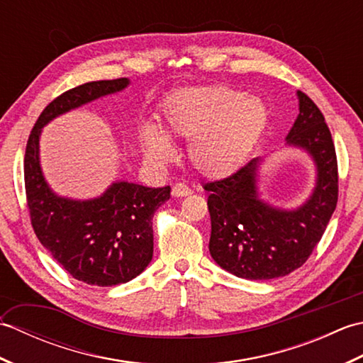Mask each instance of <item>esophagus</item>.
<instances>
[{
    "label": "esophagus",
    "instance_id": "34e87169",
    "mask_svg": "<svg viewBox=\"0 0 363 363\" xmlns=\"http://www.w3.org/2000/svg\"><path fill=\"white\" fill-rule=\"evenodd\" d=\"M172 195L174 198H182V196H189L191 195V190L186 186V184H174L172 189Z\"/></svg>",
    "mask_w": 363,
    "mask_h": 363
}]
</instances>
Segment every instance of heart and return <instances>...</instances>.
I'll list each match as a JSON object with an SVG mask.
<instances>
[{
  "instance_id": "heart-1",
  "label": "heart",
  "mask_w": 363,
  "mask_h": 363,
  "mask_svg": "<svg viewBox=\"0 0 363 363\" xmlns=\"http://www.w3.org/2000/svg\"><path fill=\"white\" fill-rule=\"evenodd\" d=\"M268 123L257 96L226 86L179 89L160 107V127L142 128L146 159L162 165L174 156L170 137L186 138L189 157L199 173L223 177L240 167L256 148Z\"/></svg>"
}]
</instances>
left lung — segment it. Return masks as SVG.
Listing matches in <instances>:
<instances>
[{"label": "left lung", "mask_w": 363, "mask_h": 363, "mask_svg": "<svg viewBox=\"0 0 363 363\" xmlns=\"http://www.w3.org/2000/svg\"><path fill=\"white\" fill-rule=\"evenodd\" d=\"M299 113L285 145L307 152L315 165V187L295 209H282L259 195L262 159H252L221 181L204 184L211 213L209 251L237 277L274 279L309 259L325 234L338 198L337 156L325 117L312 99L296 91Z\"/></svg>", "instance_id": "1"}]
</instances>
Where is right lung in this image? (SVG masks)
I'll list each match as a JSON object with an SVG mask.
<instances>
[{"instance_id": "add662e5", "label": "right lung", "mask_w": 363, "mask_h": 363, "mask_svg": "<svg viewBox=\"0 0 363 363\" xmlns=\"http://www.w3.org/2000/svg\"><path fill=\"white\" fill-rule=\"evenodd\" d=\"M129 84L128 78L94 81L57 96L35 121L25 154L26 198L37 238L74 279L98 287L129 282L148 267L154 212L172 189L115 181L91 199L59 196L42 172L40 134L54 118L125 90Z\"/></svg>"}]
</instances>
